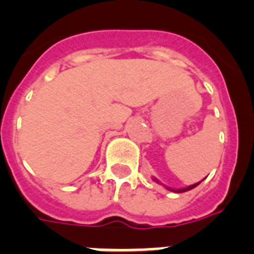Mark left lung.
Wrapping results in <instances>:
<instances>
[{"label":"left lung","mask_w":254,"mask_h":254,"mask_svg":"<svg viewBox=\"0 0 254 254\" xmlns=\"http://www.w3.org/2000/svg\"><path fill=\"white\" fill-rule=\"evenodd\" d=\"M153 182H156V183H158V184H162L160 182V180L157 179V178H154L153 177ZM201 182H202V180H201ZM201 182H198V183H194V184H192V186H190V187H186V188H182V190H173V188H170V187H167V186H163V187L166 188V190H171V192H175V193H182V192H187V190H193L194 187H197L198 184L201 183Z\"/></svg>","instance_id":"obj_1"}]
</instances>
